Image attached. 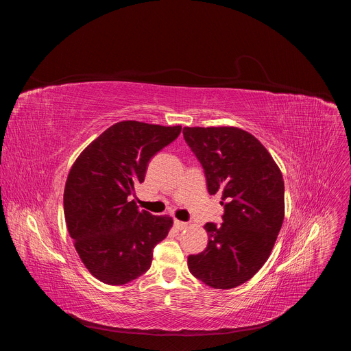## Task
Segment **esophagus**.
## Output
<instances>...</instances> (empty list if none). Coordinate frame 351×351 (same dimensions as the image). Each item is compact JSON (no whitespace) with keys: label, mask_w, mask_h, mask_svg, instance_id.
Here are the masks:
<instances>
[{"label":"esophagus","mask_w":351,"mask_h":351,"mask_svg":"<svg viewBox=\"0 0 351 351\" xmlns=\"http://www.w3.org/2000/svg\"><path fill=\"white\" fill-rule=\"evenodd\" d=\"M173 226H175L178 230H183V229H186V228H187V223H186V222H182V221H178V219H175V222H173Z\"/></svg>","instance_id":"obj_1"}]
</instances>
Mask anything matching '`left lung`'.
I'll return each instance as SVG.
<instances>
[{"instance_id":"1","label":"left lung","mask_w":351,"mask_h":351,"mask_svg":"<svg viewBox=\"0 0 351 351\" xmlns=\"http://www.w3.org/2000/svg\"><path fill=\"white\" fill-rule=\"evenodd\" d=\"M202 162L210 194H221L223 223H206L208 244L189 256L193 276L214 289H233L265 264L285 218V184L268 149L240 128H184Z\"/></svg>"}]
</instances>
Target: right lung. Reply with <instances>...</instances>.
Returning <instances> with one entry per match:
<instances>
[{
	"label": "right lung",
	"mask_w": 351,
	"mask_h": 351,
	"mask_svg": "<svg viewBox=\"0 0 351 351\" xmlns=\"http://www.w3.org/2000/svg\"><path fill=\"white\" fill-rule=\"evenodd\" d=\"M182 126L122 121L93 140L73 162L64 191V213L76 252L88 272L107 285L144 274L153 248L173 225L169 215L138 210L130 195L144 182L148 161Z\"/></svg>",
	"instance_id": "1"
}]
</instances>
